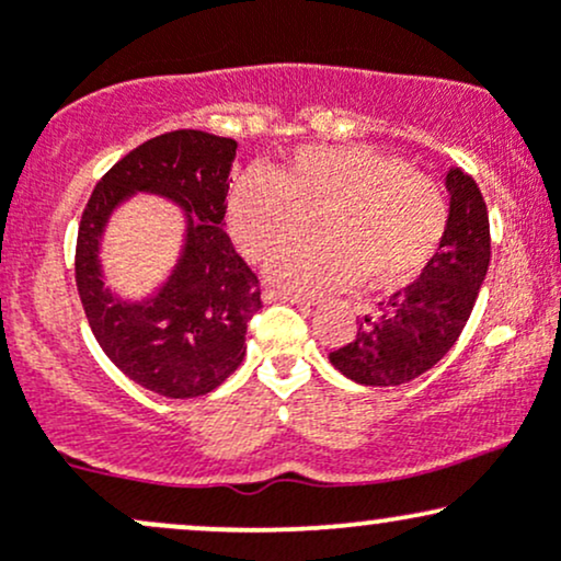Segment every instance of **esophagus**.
I'll use <instances>...</instances> for the list:
<instances>
[{
    "mask_svg": "<svg viewBox=\"0 0 561 561\" xmlns=\"http://www.w3.org/2000/svg\"><path fill=\"white\" fill-rule=\"evenodd\" d=\"M266 302H293V306H300V308H308L311 306V300L302 298V295H293V293H285V289H266Z\"/></svg>",
    "mask_w": 561,
    "mask_h": 561,
    "instance_id": "34e87169",
    "label": "esophagus"
}]
</instances>
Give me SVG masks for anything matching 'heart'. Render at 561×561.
<instances>
[{"label": "heart", "mask_w": 561, "mask_h": 561, "mask_svg": "<svg viewBox=\"0 0 561 561\" xmlns=\"http://www.w3.org/2000/svg\"><path fill=\"white\" fill-rule=\"evenodd\" d=\"M237 248L268 263L310 233L324 243L274 263L272 279L295 293L353 285H411L433 263L448 229V199L433 179L371 147H300L274 173L250 171L229 195Z\"/></svg>", "instance_id": "1"}]
</instances>
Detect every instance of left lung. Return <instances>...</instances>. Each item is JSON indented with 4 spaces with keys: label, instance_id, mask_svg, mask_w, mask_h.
Here are the masks:
<instances>
[{
    "label": "left lung",
    "instance_id": "8db88e82",
    "mask_svg": "<svg viewBox=\"0 0 561 561\" xmlns=\"http://www.w3.org/2000/svg\"><path fill=\"white\" fill-rule=\"evenodd\" d=\"M448 229L440 250L409 287L364 317L356 337L330 353L334 369L371 388L411 382L440 362L465 330L491 263V224L480 186L461 169L446 176Z\"/></svg>",
    "mask_w": 561,
    "mask_h": 561
}]
</instances>
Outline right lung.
<instances>
[{"instance_id":"obj_1","label":"right lung","mask_w":561,"mask_h":561,"mask_svg":"<svg viewBox=\"0 0 561 561\" xmlns=\"http://www.w3.org/2000/svg\"><path fill=\"white\" fill-rule=\"evenodd\" d=\"M237 141L195 128L141 141L94 186L76 240V287L96 343L128 379L165 398L216 390L242 364L261 311V279L231 244L224 216ZM176 198L196 218L178 272L150 304L126 307L99 279L95 244L131 191Z\"/></svg>"}]
</instances>
